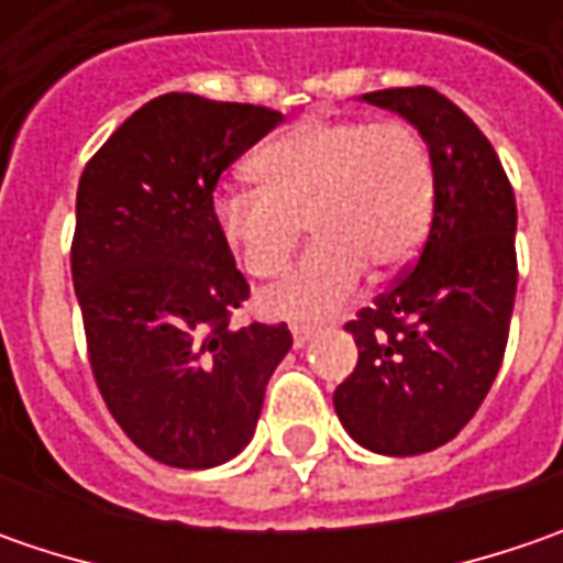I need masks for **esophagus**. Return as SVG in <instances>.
<instances>
[{"instance_id":"obj_1","label":"esophagus","mask_w":563,"mask_h":563,"mask_svg":"<svg viewBox=\"0 0 563 563\" xmlns=\"http://www.w3.org/2000/svg\"><path fill=\"white\" fill-rule=\"evenodd\" d=\"M291 335H294V347H303V344L313 338V329H310V325H294Z\"/></svg>"}]
</instances>
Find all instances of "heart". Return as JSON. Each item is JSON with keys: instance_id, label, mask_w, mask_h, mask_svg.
<instances>
[{"instance_id": "heart-1", "label": "heart", "mask_w": 563, "mask_h": 563, "mask_svg": "<svg viewBox=\"0 0 563 563\" xmlns=\"http://www.w3.org/2000/svg\"><path fill=\"white\" fill-rule=\"evenodd\" d=\"M256 187L225 185L212 222L250 278L288 269L300 231L313 247L260 297L278 319H322L344 307L366 269L388 278L410 266L435 212V165L422 134L400 119H303L247 163Z\"/></svg>"}]
</instances>
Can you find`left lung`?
<instances>
[{"instance_id": "1", "label": "left lung", "mask_w": 563, "mask_h": 563, "mask_svg": "<svg viewBox=\"0 0 563 563\" xmlns=\"http://www.w3.org/2000/svg\"><path fill=\"white\" fill-rule=\"evenodd\" d=\"M422 134L435 212L417 266L344 329L357 366L335 413L363 448L410 457L451 442L488 395L517 294V203L486 134L432 87L363 93Z\"/></svg>"}]
</instances>
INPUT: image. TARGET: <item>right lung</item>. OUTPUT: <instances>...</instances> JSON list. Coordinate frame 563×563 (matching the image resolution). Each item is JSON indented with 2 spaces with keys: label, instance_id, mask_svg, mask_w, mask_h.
Masks as SVG:
<instances>
[{
  "label": "right lung",
  "instance_id": "right-lung-1",
  "mask_svg": "<svg viewBox=\"0 0 563 563\" xmlns=\"http://www.w3.org/2000/svg\"><path fill=\"white\" fill-rule=\"evenodd\" d=\"M282 112L194 93L150 99L77 185L71 278L99 391L153 461L209 470L253 439L288 325H228L247 300L216 222L219 175Z\"/></svg>",
  "mask_w": 563,
  "mask_h": 563
}]
</instances>
